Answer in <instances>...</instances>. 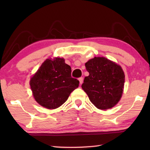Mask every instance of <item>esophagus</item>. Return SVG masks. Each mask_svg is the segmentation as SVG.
Returning a JSON list of instances; mask_svg holds the SVG:
<instances>
[{
  "label": "esophagus",
  "mask_w": 150,
  "mask_h": 150,
  "mask_svg": "<svg viewBox=\"0 0 150 150\" xmlns=\"http://www.w3.org/2000/svg\"><path fill=\"white\" fill-rule=\"evenodd\" d=\"M79 83L80 85H81L83 82V77H80L79 79Z\"/></svg>",
  "instance_id": "1"
}]
</instances>
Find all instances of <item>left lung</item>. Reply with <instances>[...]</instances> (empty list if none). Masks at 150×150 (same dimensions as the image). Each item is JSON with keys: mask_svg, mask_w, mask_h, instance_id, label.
Here are the masks:
<instances>
[{"mask_svg": "<svg viewBox=\"0 0 150 150\" xmlns=\"http://www.w3.org/2000/svg\"><path fill=\"white\" fill-rule=\"evenodd\" d=\"M89 73L81 87L96 108L107 110L121 99L125 75L120 65L105 57H95L85 63Z\"/></svg>", "mask_w": 150, "mask_h": 150, "instance_id": "left-lung-1", "label": "left lung"}]
</instances>
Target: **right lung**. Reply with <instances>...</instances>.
Segmentation results:
<instances>
[{"mask_svg":"<svg viewBox=\"0 0 150 150\" xmlns=\"http://www.w3.org/2000/svg\"><path fill=\"white\" fill-rule=\"evenodd\" d=\"M71 73V68L64 58L46 59L30 80L35 100L50 110L62 106L79 87V81L72 78Z\"/></svg>","mask_w":150,"mask_h":150,"instance_id":"right-lung-1","label":"right lung"}]
</instances>
